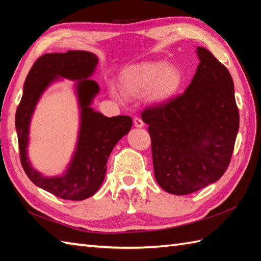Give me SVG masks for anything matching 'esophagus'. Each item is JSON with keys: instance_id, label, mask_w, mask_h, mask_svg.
<instances>
[{"instance_id": "obj_1", "label": "esophagus", "mask_w": 261, "mask_h": 261, "mask_svg": "<svg viewBox=\"0 0 261 261\" xmlns=\"http://www.w3.org/2000/svg\"><path fill=\"white\" fill-rule=\"evenodd\" d=\"M134 123H135V126H137V127L143 126V121L140 118H137V116L134 119Z\"/></svg>"}]
</instances>
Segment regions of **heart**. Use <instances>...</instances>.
Segmentation results:
<instances>
[{
	"mask_svg": "<svg viewBox=\"0 0 261 261\" xmlns=\"http://www.w3.org/2000/svg\"><path fill=\"white\" fill-rule=\"evenodd\" d=\"M182 84L180 71L164 63H142L127 68L121 75L120 87L130 96H140L146 93L152 103H164L179 91ZM111 95L120 98V92L114 85L110 86Z\"/></svg>",
	"mask_w": 261,
	"mask_h": 261,
	"instance_id": "b5f03b06",
	"label": "heart"
}]
</instances>
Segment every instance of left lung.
Listing matches in <instances>:
<instances>
[{
    "label": "left lung",
    "instance_id": "left-lung-1",
    "mask_svg": "<svg viewBox=\"0 0 261 261\" xmlns=\"http://www.w3.org/2000/svg\"><path fill=\"white\" fill-rule=\"evenodd\" d=\"M180 95L147 108L141 118L151 138L154 178L175 195L196 192L221 178L239 130V111L229 70L207 49Z\"/></svg>",
    "mask_w": 261,
    "mask_h": 261
}]
</instances>
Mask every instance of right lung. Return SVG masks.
Wrapping results in <instances>:
<instances>
[{
	"instance_id": "add662e5",
	"label": "right lung",
	"mask_w": 261,
	"mask_h": 261,
	"mask_svg": "<svg viewBox=\"0 0 261 261\" xmlns=\"http://www.w3.org/2000/svg\"><path fill=\"white\" fill-rule=\"evenodd\" d=\"M97 63L96 55L84 50L42 55L27 76L23 94L15 113L20 159L27 176L38 187L63 199L82 201L98 191L107 173L110 153L132 126L130 116L107 118L91 108L99 91L97 83L90 80ZM60 76L79 81L75 83V91L81 110L80 130L76 149L68 169L63 175L48 177L32 167L26 148L30 122L38 98L46 87Z\"/></svg>"
}]
</instances>
